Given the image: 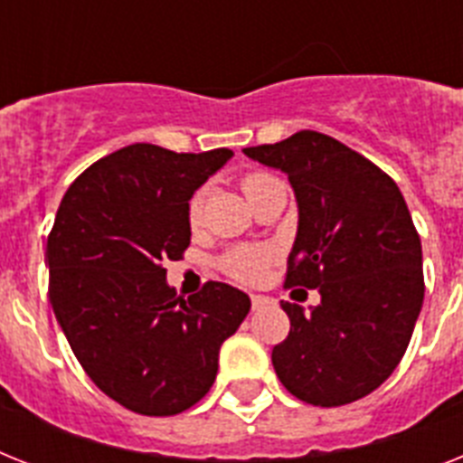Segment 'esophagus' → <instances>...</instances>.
I'll return each mask as SVG.
<instances>
[{"instance_id":"esophagus-1","label":"esophagus","mask_w":463,"mask_h":463,"mask_svg":"<svg viewBox=\"0 0 463 463\" xmlns=\"http://www.w3.org/2000/svg\"><path fill=\"white\" fill-rule=\"evenodd\" d=\"M250 303H253V309L265 307V305L269 303V298H267V296H258V293H253V296H250Z\"/></svg>"}]
</instances>
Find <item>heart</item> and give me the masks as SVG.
Masks as SVG:
<instances>
[{"mask_svg": "<svg viewBox=\"0 0 463 463\" xmlns=\"http://www.w3.org/2000/svg\"><path fill=\"white\" fill-rule=\"evenodd\" d=\"M267 179H272L269 175H248L243 179V191H246V196L255 186H260ZM203 203L205 196L203 191H198L194 194V198L189 201V220L191 224L201 222V217H203ZM267 262H269V250L265 248H234V250H229L227 255L222 258V269L229 274V277L239 279V281H246V284H253L258 281L267 269Z\"/></svg>", "mask_w": 463, "mask_h": 463, "instance_id": "1", "label": "heart"}]
</instances>
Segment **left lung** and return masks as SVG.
Here are the masks:
<instances>
[{
    "label": "left lung",
    "instance_id": "8db88e82",
    "mask_svg": "<svg viewBox=\"0 0 463 463\" xmlns=\"http://www.w3.org/2000/svg\"><path fill=\"white\" fill-rule=\"evenodd\" d=\"M243 154L291 182L298 232L286 286L322 296L309 309L281 303L291 331L274 345V372L307 404L354 402L395 372L421 312V239L410 208L381 167L312 129Z\"/></svg>",
    "mask_w": 463,
    "mask_h": 463
}]
</instances>
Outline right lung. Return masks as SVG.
Instances as JSON below:
<instances>
[{
  "mask_svg": "<svg viewBox=\"0 0 463 463\" xmlns=\"http://www.w3.org/2000/svg\"><path fill=\"white\" fill-rule=\"evenodd\" d=\"M232 156L132 144L87 167L53 220L47 265L56 322L87 376L137 414L194 407L250 309V298L222 281L184 300L163 267L189 248L191 196Z\"/></svg>",
  "mask_w": 463,
  "mask_h": 463,
  "instance_id": "obj_1",
  "label": "right lung"
}]
</instances>
